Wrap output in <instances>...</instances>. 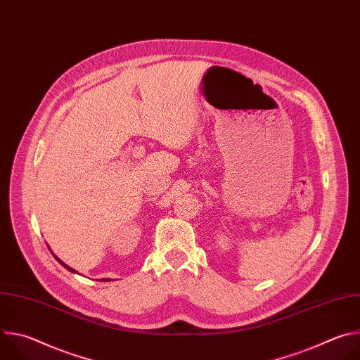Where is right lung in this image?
Listing matches in <instances>:
<instances>
[{
	"instance_id": "add662e5",
	"label": "right lung",
	"mask_w": 360,
	"mask_h": 360,
	"mask_svg": "<svg viewBox=\"0 0 360 360\" xmlns=\"http://www.w3.org/2000/svg\"><path fill=\"white\" fill-rule=\"evenodd\" d=\"M54 256H56V255H54ZM56 258H57V256H56ZM57 261H58V262H60V264H61V265H63V266H64V268H67V269H68V271H70V272H74V274H77V272H75V271H74V269H72V268H70V266H68V265H65V264H64V262H63V261H60V259H58V258H57ZM101 281H104V282H107V281H110V279H101Z\"/></svg>"
}]
</instances>
